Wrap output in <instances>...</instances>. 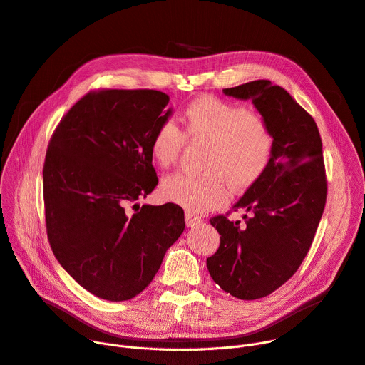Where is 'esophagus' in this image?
I'll use <instances>...</instances> for the list:
<instances>
[{"label": "esophagus", "instance_id": "34e87169", "mask_svg": "<svg viewBox=\"0 0 365 365\" xmlns=\"http://www.w3.org/2000/svg\"><path fill=\"white\" fill-rule=\"evenodd\" d=\"M202 222H203V219H202L200 216H197V215L192 213V212H190V210H187V212H185V225H187L188 228H191V227H197V225H200Z\"/></svg>", "mask_w": 365, "mask_h": 365}]
</instances>
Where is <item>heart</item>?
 <instances>
[{
	"label": "heart",
	"instance_id": "1",
	"mask_svg": "<svg viewBox=\"0 0 365 365\" xmlns=\"http://www.w3.org/2000/svg\"><path fill=\"white\" fill-rule=\"evenodd\" d=\"M182 131L173 121L160 123L150 137V155L168 168L174 165L185 138L206 143L202 174L177 173L160 184L165 200L191 212H207L225 205L230 187L242 192L256 185L272 163L274 133L256 110L203 95L190 101L180 117Z\"/></svg>",
	"mask_w": 365,
	"mask_h": 365
}]
</instances>
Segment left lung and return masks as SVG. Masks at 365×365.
Here are the masks:
<instances>
[{
	"mask_svg": "<svg viewBox=\"0 0 365 365\" xmlns=\"http://www.w3.org/2000/svg\"><path fill=\"white\" fill-rule=\"evenodd\" d=\"M223 93L253 101L276 140L269 170L234 206L250 212L244 223L210 219L220 244L206 262L209 273L223 291L248 301L272 294L301 266L324 210L327 181L317 124L284 88L255 80Z\"/></svg>",
	"mask_w": 365,
	"mask_h": 365,
	"instance_id": "1",
	"label": "left lung"
}]
</instances>
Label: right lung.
Segmentation results:
<instances>
[{
    "label": "right lung",
    "mask_w": 365,
    "mask_h": 365,
    "mask_svg": "<svg viewBox=\"0 0 365 365\" xmlns=\"http://www.w3.org/2000/svg\"><path fill=\"white\" fill-rule=\"evenodd\" d=\"M168 102L152 89L92 91L48 145L42 174L53 256L78 285L108 301L142 292L185 228L180 206L137 203L158 185L149 143L171 115Z\"/></svg>",
    "instance_id": "add662e5"
}]
</instances>
